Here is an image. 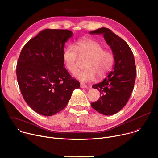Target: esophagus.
I'll use <instances>...</instances> for the list:
<instances>
[{
  "label": "esophagus",
  "mask_w": 158,
  "mask_h": 158,
  "mask_svg": "<svg viewBox=\"0 0 158 158\" xmlns=\"http://www.w3.org/2000/svg\"><path fill=\"white\" fill-rule=\"evenodd\" d=\"M87 85L83 83H81V88H86Z\"/></svg>",
  "instance_id": "34e87169"
}]
</instances>
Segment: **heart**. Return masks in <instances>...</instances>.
<instances>
[{"label": "heart", "mask_w": 158, "mask_h": 158, "mask_svg": "<svg viewBox=\"0 0 158 158\" xmlns=\"http://www.w3.org/2000/svg\"><path fill=\"white\" fill-rule=\"evenodd\" d=\"M79 57L86 59L84 62L85 69L77 73L74 77L82 82H89L106 77L114 65L112 54L104 49L98 42L90 39H82L77 41L74 46L69 45L63 52L62 58L65 68L71 74L78 71Z\"/></svg>", "instance_id": "b5f03b06"}]
</instances>
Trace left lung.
Returning a JSON list of instances; mask_svg holds the SVG:
<instances>
[{"mask_svg":"<svg viewBox=\"0 0 158 158\" xmlns=\"http://www.w3.org/2000/svg\"><path fill=\"white\" fill-rule=\"evenodd\" d=\"M89 33L103 35L114 59L113 70L102 82L92 86L99 90L102 96L91 104L103 115L114 114L126 104L134 89L136 76L134 55L127 42L107 28H99Z\"/></svg>","mask_w":158,"mask_h":158,"instance_id":"left-lung-1","label":"left lung"}]
</instances>
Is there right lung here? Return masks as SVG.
<instances>
[{"label":"right lung","mask_w":158,"mask_h":158,"mask_svg":"<svg viewBox=\"0 0 158 158\" xmlns=\"http://www.w3.org/2000/svg\"><path fill=\"white\" fill-rule=\"evenodd\" d=\"M73 33L45 29L29 40L18 59L16 74L21 94L38 114L51 116L64 109L80 83L64 67L65 42Z\"/></svg>","instance_id":"1"}]
</instances>
